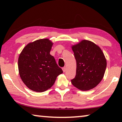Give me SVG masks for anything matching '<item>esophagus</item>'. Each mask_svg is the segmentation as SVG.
I'll use <instances>...</instances> for the list:
<instances>
[{
  "label": "esophagus",
  "mask_w": 122,
  "mask_h": 122,
  "mask_svg": "<svg viewBox=\"0 0 122 122\" xmlns=\"http://www.w3.org/2000/svg\"><path fill=\"white\" fill-rule=\"evenodd\" d=\"M62 70L63 71V72H65L66 71V67H63L62 68Z\"/></svg>",
  "instance_id": "1"
}]
</instances>
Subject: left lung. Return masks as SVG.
<instances>
[{
    "mask_svg": "<svg viewBox=\"0 0 122 122\" xmlns=\"http://www.w3.org/2000/svg\"><path fill=\"white\" fill-rule=\"evenodd\" d=\"M76 61V76L71 84L81 91H88L102 80L107 61L101 48L91 41L83 40L72 46Z\"/></svg>",
    "mask_w": 122,
    "mask_h": 122,
    "instance_id": "left-lung-1",
    "label": "left lung"
}]
</instances>
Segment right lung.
<instances>
[{
  "label": "right lung",
  "mask_w": 122,
  "mask_h": 122,
  "mask_svg": "<svg viewBox=\"0 0 122 122\" xmlns=\"http://www.w3.org/2000/svg\"><path fill=\"white\" fill-rule=\"evenodd\" d=\"M53 43L41 39L30 43L19 55L18 69L23 83L28 88L43 92L51 88L63 73L54 56L50 54Z\"/></svg>",
  "instance_id": "1"
}]
</instances>
